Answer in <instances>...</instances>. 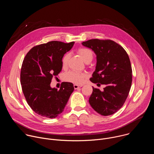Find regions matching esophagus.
Returning a JSON list of instances; mask_svg holds the SVG:
<instances>
[{
    "instance_id": "esophagus-1",
    "label": "esophagus",
    "mask_w": 154,
    "mask_h": 154,
    "mask_svg": "<svg viewBox=\"0 0 154 154\" xmlns=\"http://www.w3.org/2000/svg\"><path fill=\"white\" fill-rule=\"evenodd\" d=\"M80 87H82V86L77 85H76V84H74V88L75 90H77V89L79 88H80Z\"/></svg>"
}]
</instances>
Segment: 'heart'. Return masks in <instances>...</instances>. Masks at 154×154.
Here are the masks:
<instances>
[{
    "label": "heart",
    "instance_id": "1",
    "mask_svg": "<svg viewBox=\"0 0 154 154\" xmlns=\"http://www.w3.org/2000/svg\"><path fill=\"white\" fill-rule=\"evenodd\" d=\"M78 53L86 63L91 62L93 58V54L92 51L88 48H80L78 50ZM69 57L70 55L69 53L66 54L63 56L62 58V64L64 66L67 64ZM87 75L85 73L77 71H69L64 75L66 80L79 85L83 83Z\"/></svg>",
    "mask_w": 154,
    "mask_h": 154
}]
</instances>
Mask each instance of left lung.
<instances>
[{
  "mask_svg": "<svg viewBox=\"0 0 154 154\" xmlns=\"http://www.w3.org/2000/svg\"><path fill=\"white\" fill-rule=\"evenodd\" d=\"M82 44L96 55V69L90 81L105 85L103 91L93 87L90 104L101 115H113L122 106L131 88L132 69L128 55L110 39H92Z\"/></svg>",
  "mask_w": 154,
  "mask_h": 154,
  "instance_id": "obj_1",
  "label": "left lung"
}]
</instances>
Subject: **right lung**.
<instances>
[{
  "label": "right lung",
  "instance_id": "add662e5",
  "mask_svg": "<svg viewBox=\"0 0 154 154\" xmlns=\"http://www.w3.org/2000/svg\"><path fill=\"white\" fill-rule=\"evenodd\" d=\"M74 42L52 41L32 48L26 55L20 71V84L25 98L39 115L55 118L61 113L74 88L72 83L63 82L59 90L52 88L53 77L62 69V58Z\"/></svg>",
  "mask_w": 154,
  "mask_h": 154
}]
</instances>
